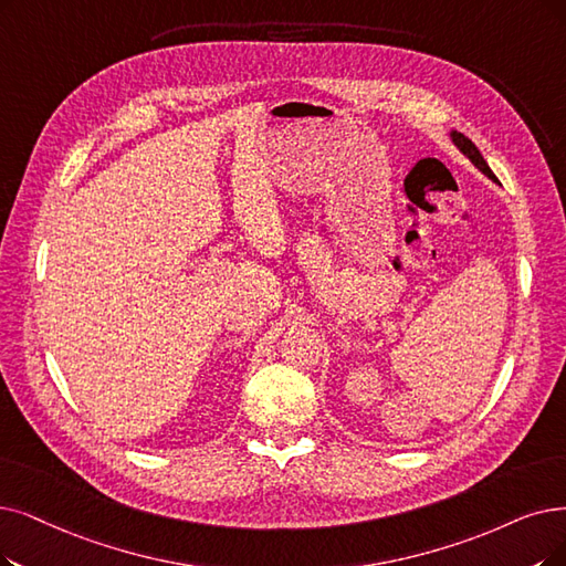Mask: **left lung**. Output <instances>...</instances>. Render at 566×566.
Masks as SVG:
<instances>
[{"label": "left lung", "mask_w": 566, "mask_h": 566, "mask_svg": "<svg viewBox=\"0 0 566 566\" xmlns=\"http://www.w3.org/2000/svg\"><path fill=\"white\" fill-rule=\"evenodd\" d=\"M450 142H453V144L458 146V150H460L464 157H469L473 167H476L481 174H485L490 180H494V184H496V176L492 174V169H490L488 163L483 160L481 150L471 144V139H467L462 132H455V129H453V132H450Z\"/></svg>", "instance_id": "8db88e82"}]
</instances>
